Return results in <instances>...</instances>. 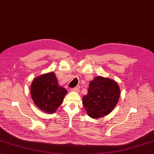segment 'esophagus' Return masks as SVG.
<instances>
[{
  "label": "esophagus",
  "mask_w": 154,
  "mask_h": 154,
  "mask_svg": "<svg viewBox=\"0 0 154 154\" xmlns=\"http://www.w3.org/2000/svg\"><path fill=\"white\" fill-rule=\"evenodd\" d=\"M72 91H75V92H78L79 91V87H75V88H73L72 89Z\"/></svg>",
  "instance_id": "esophagus-1"
}]
</instances>
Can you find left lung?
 Listing matches in <instances>:
<instances>
[{
  "instance_id": "8db88e82",
  "label": "left lung",
  "mask_w": 154,
  "mask_h": 154,
  "mask_svg": "<svg viewBox=\"0 0 154 154\" xmlns=\"http://www.w3.org/2000/svg\"><path fill=\"white\" fill-rule=\"evenodd\" d=\"M120 94V88L115 81L98 76L90 81L88 94L82 97V104L88 116L99 118L112 111Z\"/></svg>"
}]
</instances>
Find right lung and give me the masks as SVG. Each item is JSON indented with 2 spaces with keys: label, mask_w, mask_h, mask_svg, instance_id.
<instances>
[{
  "label": "right lung",
  "mask_w": 154,
  "mask_h": 154,
  "mask_svg": "<svg viewBox=\"0 0 154 154\" xmlns=\"http://www.w3.org/2000/svg\"><path fill=\"white\" fill-rule=\"evenodd\" d=\"M64 87L58 85L54 72L36 77L32 81L30 94L35 105L47 113H53L64 100L67 94Z\"/></svg>",
  "instance_id": "add662e5"
}]
</instances>
